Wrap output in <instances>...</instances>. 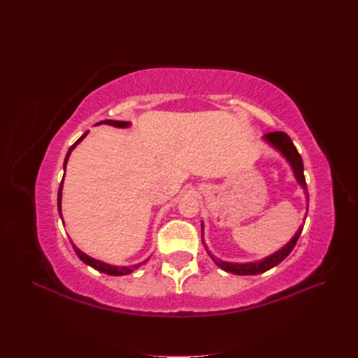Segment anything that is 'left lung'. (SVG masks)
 <instances>
[{"instance_id": "1", "label": "left lung", "mask_w": 358, "mask_h": 358, "mask_svg": "<svg viewBox=\"0 0 358 358\" xmlns=\"http://www.w3.org/2000/svg\"><path fill=\"white\" fill-rule=\"evenodd\" d=\"M263 140H264L266 143H268L270 146H272L275 150H278V152L287 159V162L289 164L292 173H294V178H296L297 183L303 188V191H305V196H306V199L309 201L306 180H305V175H303V161H301L300 154L297 152L294 143L291 142V138L285 133H282V131H275V133L264 134ZM201 229H203V222H201ZM301 230H303V225L299 227V230L296 231L294 236L291 237V241L288 243H285L282 248H280L279 251L273 252L272 255H267V257H264L262 259H257V262H249V263L222 262V259L215 258L208 251V248H206L204 242H203V245L206 248V251H208V254L210 255V258L213 259V263L218 266V267H221L222 270H225V272L234 273V275H241V276L258 275V273L267 272V270L278 266L280 262H282V259H285L289 255V252L292 251V248H294L296 243H297V239H299Z\"/></svg>"}]
</instances>
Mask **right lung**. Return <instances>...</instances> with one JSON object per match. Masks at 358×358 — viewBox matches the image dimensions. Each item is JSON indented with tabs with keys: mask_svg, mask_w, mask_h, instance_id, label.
<instances>
[{
	"mask_svg": "<svg viewBox=\"0 0 358 358\" xmlns=\"http://www.w3.org/2000/svg\"><path fill=\"white\" fill-rule=\"evenodd\" d=\"M101 124L112 125V127H116V128H128L129 125H131V122H127V121H112V119H106V121H101V122H99L96 125H101ZM88 133H90V131L83 133V136L78 140V142H76V143L69 149V152H67V155H66V159H64V170H66V167H67V162H69V158H70V155H71V152H73V149L82 142V140L86 137V134H88ZM64 175H66V173H64ZM62 185H64V178H62V180H61V185H59V189H58V212H59L61 220H62V213H61ZM62 224H64V220H62ZM71 245H73L74 252L78 254V257L82 259V262H83L85 264H88V266H91L92 268L99 270V272H103V273H106V275L124 276V275L131 273L134 268H138L140 266H142V264L145 263V262H142V263H137V264H133V266H112V264H107V263H104V262H100V259H95V258H92V257H90V255H86V254L82 252L80 249H79L78 246H76L73 242H71Z\"/></svg>",
	"mask_w": 358,
	"mask_h": 358,
	"instance_id": "add662e5",
	"label": "right lung"
}]
</instances>
